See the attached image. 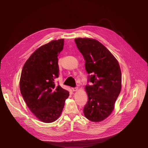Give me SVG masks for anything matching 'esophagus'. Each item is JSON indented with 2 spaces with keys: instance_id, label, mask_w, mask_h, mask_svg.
<instances>
[{
  "instance_id": "obj_1",
  "label": "esophagus",
  "mask_w": 148,
  "mask_h": 148,
  "mask_svg": "<svg viewBox=\"0 0 148 148\" xmlns=\"http://www.w3.org/2000/svg\"><path fill=\"white\" fill-rule=\"evenodd\" d=\"M78 89H79V88H78V87H77H77H75V88H73V90H74V91H77V90H78Z\"/></svg>"
}]
</instances>
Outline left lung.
<instances>
[{"label":"left lung","instance_id":"left-lung-1","mask_svg":"<svg viewBox=\"0 0 148 148\" xmlns=\"http://www.w3.org/2000/svg\"><path fill=\"white\" fill-rule=\"evenodd\" d=\"M85 60L88 74L85 86L88 96L84 114L92 122H100L109 116L121 90L122 74L118 60L104 45L96 40L75 39Z\"/></svg>","mask_w":148,"mask_h":148}]
</instances>
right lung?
<instances>
[{
    "label": "right lung",
    "mask_w": 148,
    "mask_h": 148,
    "mask_svg": "<svg viewBox=\"0 0 148 148\" xmlns=\"http://www.w3.org/2000/svg\"><path fill=\"white\" fill-rule=\"evenodd\" d=\"M64 40H53L35 50L21 71V94L36 117L45 123L57 120L63 110L69 92L55 84L59 77L58 56Z\"/></svg>",
    "instance_id": "1"
}]
</instances>
